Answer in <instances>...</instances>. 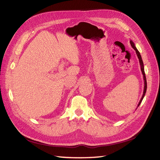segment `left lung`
<instances>
[{
    "instance_id": "8db88e82",
    "label": "left lung",
    "mask_w": 160,
    "mask_h": 160,
    "mask_svg": "<svg viewBox=\"0 0 160 160\" xmlns=\"http://www.w3.org/2000/svg\"><path fill=\"white\" fill-rule=\"evenodd\" d=\"M130 42L131 46H132V47L134 49L135 51H136V53H137V57H138V60H139V63H140V65H141V72H142V75H143V80H144V90H143V94H142V96L141 99L140 101H139V103H138V106H137V108H138V106L140 105L142 101V99H143V98H144V97H145V95L146 91H147V80H146V76H145V70H144V65H143V62H142V57H141V56L140 52H139V51L137 50V48L136 46H135L134 43L132 42V40H130Z\"/></svg>"
}]
</instances>
